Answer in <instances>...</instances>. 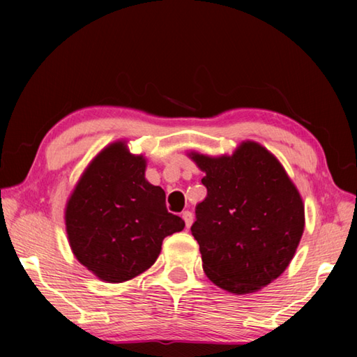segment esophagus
<instances>
[{"label": "esophagus", "mask_w": 357, "mask_h": 357, "mask_svg": "<svg viewBox=\"0 0 357 357\" xmlns=\"http://www.w3.org/2000/svg\"><path fill=\"white\" fill-rule=\"evenodd\" d=\"M183 219L185 221V225H187V229H188V227H190L192 222H193V213H192V211H188V210L183 211Z\"/></svg>", "instance_id": "obj_1"}]
</instances>
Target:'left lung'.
<instances>
[{"mask_svg":"<svg viewBox=\"0 0 357 357\" xmlns=\"http://www.w3.org/2000/svg\"><path fill=\"white\" fill-rule=\"evenodd\" d=\"M206 176L192 234L211 282L234 294L261 290L291 262L304 233V204L284 167L261 144L231 156L190 153Z\"/></svg>","mask_w":357,"mask_h":357,"instance_id":"8db88e82","label":"left lung"}]
</instances>
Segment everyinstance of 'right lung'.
<instances>
[{"instance_id":"1","label":"right lung","mask_w":357,"mask_h":357,"mask_svg":"<svg viewBox=\"0 0 357 357\" xmlns=\"http://www.w3.org/2000/svg\"><path fill=\"white\" fill-rule=\"evenodd\" d=\"M185 222L169 213L165 192L146 179V158L118 141L98 153L67 201L66 231L77 259L105 282L150 268L165 236Z\"/></svg>"}]
</instances>
